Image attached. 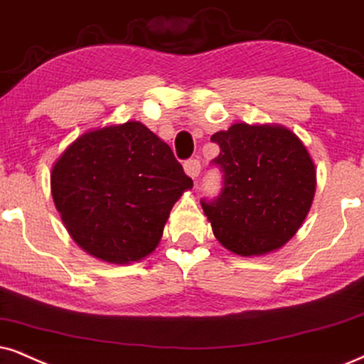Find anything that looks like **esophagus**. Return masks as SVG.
Wrapping results in <instances>:
<instances>
[{
  "label": "esophagus",
  "mask_w": 364,
  "mask_h": 364,
  "mask_svg": "<svg viewBox=\"0 0 364 364\" xmlns=\"http://www.w3.org/2000/svg\"><path fill=\"white\" fill-rule=\"evenodd\" d=\"M183 168H185V173L188 174V176L193 178V179H196L198 174H200V171H201L200 161L193 159V158L191 159H186L185 164H183Z\"/></svg>",
  "instance_id": "obj_1"
}]
</instances>
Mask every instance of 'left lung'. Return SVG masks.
<instances>
[{
	"mask_svg": "<svg viewBox=\"0 0 364 364\" xmlns=\"http://www.w3.org/2000/svg\"><path fill=\"white\" fill-rule=\"evenodd\" d=\"M222 191L201 198L215 237L233 254L264 255L285 245L309 213L316 169L306 146L282 126L233 124L215 132Z\"/></svg>",
	"mask_w": 364,
	"mask_h": 364,
	"instance_id": "1",
	"label": "left lung"
}]
</instances>
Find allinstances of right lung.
<instances>
[{
    "label": "right lung",
    "instance_id": "add662e5",
    "mask_svg": "<svg viewBox=\"0 0 364 364\" xmlns=\"http://www.w3.org/2000/svg\"><path fill=\"white\" fill-rule=\"evenodd\" d=\"M52 196L73 240L110 264L144 259L193 188L166 142L141 122L85 132L52 169Z\"/></svg>",
    "mask_w": 364,
    "mask_h": 364
}]
</instances>
